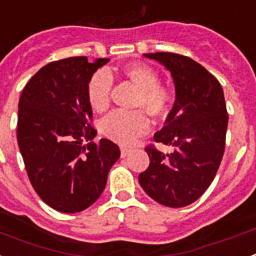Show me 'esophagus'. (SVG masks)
<instances>
[{"mask_svg": "<svg viewBox=\"0 0 256 256\" xmlns=\"http://www.w3.org/2000/svg\"><path fill=\"white\" fill-rule=\"evenodd\" d=\"M130 153V149H128V148L126 146L120 148V156H122V158H126Z\"/></svg>", "mask_w": 256, "mask_h": 256, "instance_id": "obj_1", "label": "esophagus"}]
</instances>
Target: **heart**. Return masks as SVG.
I'll return each mask as SVG.
<instances>
[{"instance_id": "obj_1", "label": "heart", "mask_w": 256, "mask_h": 256, "mask_svg": "<svg viewBox=\"0 0 256 256\" xmlns=\"http://www.w3.org/2000/svg\"><path fill=\"white\" fill-rule=\"evenodd\" d=\"M120 74L137 90L133 108L144 110L152 119L166 116L170 108L171 92L160 84V76L153 68L142 62H130L120 69ZM112 78L104 70L95 72L86 86L88 104L96 112H104L110 107ZM149 122L141 111L114 112L102 123V132L107 138L122 145H130L137 137L148 132Z\"/></svg>"}]
</instances>
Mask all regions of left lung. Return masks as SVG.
I'll return each mask as SVG.
<instances>
[{
  "instance_id": "8db88e82",
  "label": "left lung",
  "mask_w": 256,
  "mask_h": 256,
  "mask_svg": "<svg viewBox=\"0 0 256 256\" xmlns=\"http://www.w3.org/2000/svg\"><path fill=\"white\" fill-rule=\"evenodd\" d=\"M171 73L175 102L156 142L171 145L164 154L148 146L150 164L138 175L152 199L170 208L192 204L206 191L222 160L228 112L222 88L206 68L192 58L170 52L145 54Z\"/></svg>"
}]
</instances>
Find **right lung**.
Here are the masks:
<instances>
[{"label":"right lung","instance_id":"1","mask_svg":"<svg viewBox=\"0 0 256 256\" xmlns=\"http://www.w3.org/2000/svg\"><path fill=\"white\" fill-rule=\"evenodd\" d=\"M110 58L69 57L43 66L23 88L16 140L27 174L40 199L62 213L81 212L102 195L119 146L90 126L86 86ZM84 140H90L82 146Z\"/></svg>","mask_w":256,"mask_h":256}]
</instances>
